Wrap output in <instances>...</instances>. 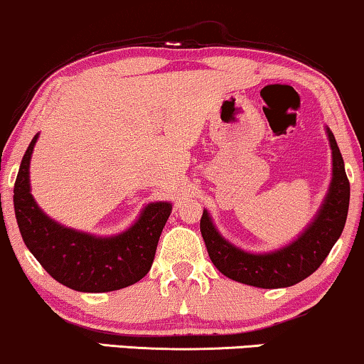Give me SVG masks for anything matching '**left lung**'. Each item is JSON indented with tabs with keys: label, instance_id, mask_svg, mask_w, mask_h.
Wrapping results in <instances>:
<instances>
[{
	"label": "left lung",
	"instance_id": "left-lung-1",
	"mask_svg": "<svg viewBox=\"0 0 364 364\" xmlns=\"http://www.w3.org/2000/svg\"><path fill=\"white\" fill-rule=\"evenodd\" d=\"M326 134L333 154V178L323 205L296 240L277 250L252 254L222 237L208 211L203 210V216L200 220L201 237L211 262L225 277L262 289L291 287L316 272L329 255L346 223L349 181L334 134L328 127Z\"/></svg>",
	"mask_w": 364,
	"mask_h": 364
}]
</instances>
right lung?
I'll use <instances>...</instances> for the list:
<instances>
[{
	"label": "right lung",
	"instance_id": "obj_1",
	"mask_svg": "<svg viewBox=\"0 0 364 364\" xmlns=\"http://www.w3.org/2000/svg\"><path fill=\"white\" fill-rule=\"evenodd\" d=\"M31 139L18 171L13 203L23 242L57 282L79 292H110L132 285L153 265L161 232L171 215L169 201H154L122 233L95 237L63 227L36 205L30 186Z\"/></svg>",
	"mask_w": 364,
	"mask_h": 364
}]
</instances>
